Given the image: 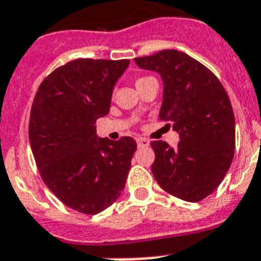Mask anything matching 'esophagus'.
<instances>
[{"label":"esophagus","mask_w":261,"mask_h":261,"mask_svg":"<svg viewBox=\"0 0 261 261\" xmlns=\"http://www.w3.org/2000/svg\"><path fill=\"white\" fill-rule=\"evenodd\" d=\"M137 143L139 147H146L149 146V142L146 139V138H138L137 139Z\"/></svg>","instance_id":"esophagus-1"}]
</instances>
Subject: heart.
<instances>
[{"mask_svg":"<svg viewBox=\"0 0 261 261\" xmlns=\"http://www.w3.org/2000/svg\"><path fill=\"white\" fill-rule=\"evenodd\" d=\"M139 80H142V79H139ZM139 80H138V81H139Z\"/></svg>","mask_w":261,"mask_h":261,"instance_id":"obj_1","label":"heart"}]
</instances>
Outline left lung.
<instances>
[{"label": "left lung", "mask_w": 261, "mask_h": 261, "mask_svg": "<svg viewBox=\"0 0 261 261\" xmlns=\"http://www.w3.org/2000/svg\"><path fill=\"white\" fill-rule=\"evenodd\" d=\"M142 69L163 80L162 121L178 134L177 147L151 142L158 184L188 202L212 194L230 168L235 149V118L225 88L205 65L177 49L137 58Z\"/></svg>", "instance_id": "1"}]
</instances>
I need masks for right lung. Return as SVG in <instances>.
<instances>
[{"mask_svg": "<svg viewBox=\"0 0 261 261\" xmlns=\"http://www.w3.org/2000/svg\"><path fill=\"white\" fill-rule=\"evenodd\" d=\"M130 60L77 59L43 80L31 106L29 138L43 181L64 205L98 214L123 190L137 142L98 138L113 89Z\"/></svg>", "mask_w": 261, "mask_h": 261, "instance_id": "add662e5", "label": "right lung"}]
</instances>
